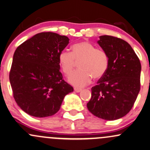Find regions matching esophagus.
Masks as SVG:
<instances>
[{
    "label": "esophagus",
    "instance_id": "obj_1",
    "mask_svg": "<svg viewBox=\"0 0 150 150\" xmlns=\"http://www.w3.org/2000/svg\"><path fill=\"white\" fill-rule=\"evenodd\" d=\"M74 90H75V92H77V93H78V92H80L81 91H82V89H81V88H74Z\"/></svg>",
    "mask_w": 150,
    "mask_h": 150
}]
</instances>
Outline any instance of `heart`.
I'll use <instances>...</instances> for the list:
<instances>
[{
	"label": "heart",
	"instance_id": "b5f03b06",
	"mask_svg": "<svg viewBox=\"0 0 150 150\" xmlns=\"http://www.w3.org/2000/svg\"><path fill=\"white\" fill-rule=\"evenodd\" d=\"M72 52L63 50L59 53V64L66 75L73 71L76 62H80V69L74 72L68 77L70 84L75 86H84L95 80L101 78L108 68V57L106 52L96 48L87 41H82L72 46Z\"/></svg>",
	"mask_w": 150,
	"mask_h": 150
}]
</instances>
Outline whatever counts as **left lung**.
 <instances>
[{
    "label": "left lung",
    "instance_id": "obj_1",
    "mask_svg": "<svg viewBox=\"0 0 150 150\" xmlns=\"http://www.w3.org/2000/svg\"><path fill=\"white\" fill-rule=\"evenodd\" d=\"M98 44L108 57L103 77L91 88L86 104L96 117L116 120L125 116L133 106L140 89L141 64L131 45L124 40L101 35Z\"/></svg>",
    "mask_w": 150,
    "mask_h": 150
}]
</instances>
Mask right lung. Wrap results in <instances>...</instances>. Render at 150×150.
I'll return each instance as SVG.
<instances>
[{
	"instance_id": "add662e5",
	"label": "right lung",
	"mask_w": 150,
	"mask_h": 150,
	"mask_svg": "<svg viewBox=\"0 0 150 150\" xmlns=\"http://www.w3.org/2000/svg\"><path fill=\"white\" fill-rule=\"evenodd\" d=\"M69 43L67 36L52 32L33 35L14 53L10 82L19 108L35 117L56 114L73 86L63 80L59 55Z\"/></svg>"
}]
</instances>
